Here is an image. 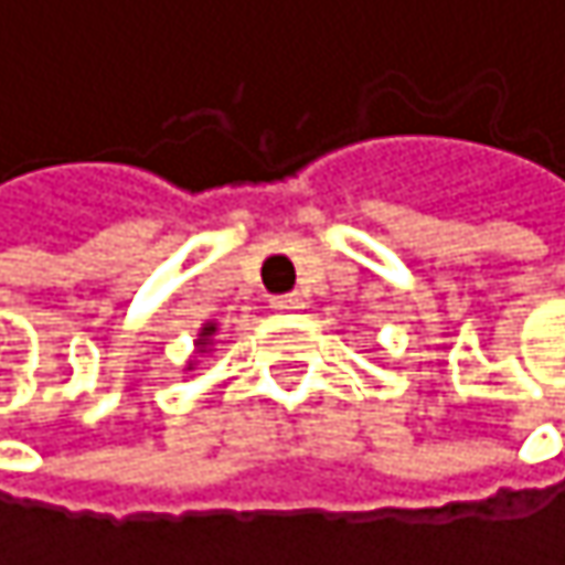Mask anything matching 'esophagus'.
Listing matches in <instances>:
<instances>
[{"instance_id": "34e87169", "label": "esophagus", "mask_w": 565, "mask_h": 565, "mask_svg": "<svg viewBox=\"0 0 565 565\" xmlns=\"http://www.w3.org/2000/svg\"><path fill=\"white\" fill-rule=\"evenodd\" d=\"M271 307L278 313H290V310H300L303 307V297L300 294H281V297H271Z\"/></svg>"}]
</instances>
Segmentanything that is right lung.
<instances>
[{
    "mask_svg": "<svg viewBox=\"0 0 565 565\" xmlns=\"http://www.w3.org/2000/svg\"><path fill=\"white\" fill-rule=\"evenodd\" d=\"M212 330H215V327H205V333H202V337H209V333H212Z\"/></svg>",
    "mask_w": 565,
    "mask_h": 565,
    "instance_id": "obj_1",
    "label": "right lung"
}]
</instances>
